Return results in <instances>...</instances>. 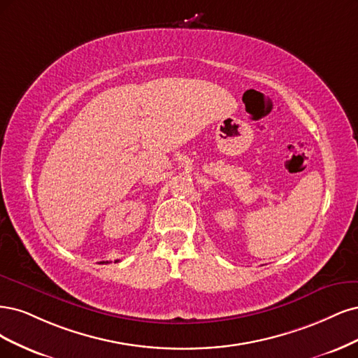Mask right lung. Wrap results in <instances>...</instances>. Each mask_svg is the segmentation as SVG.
Returning a JSON list of instances; mask_svg holds the SVG:
<instances>
[{
	"mask_svg": "<svg viewBox=\"0 0 358 358\" xmlns=\"http://www.w3.org/2000/svg\"><path fill=\"white\" fill-rule=\"evenodd\" d=\"M116 262H117V260H116ZM102 263H103V262H102Z\"/></svg>",
	"mask_w": 358,
	"mask_h": 358,
	"instance_id": "obj_1",
	"label": "right lung"
}]
</instances>
